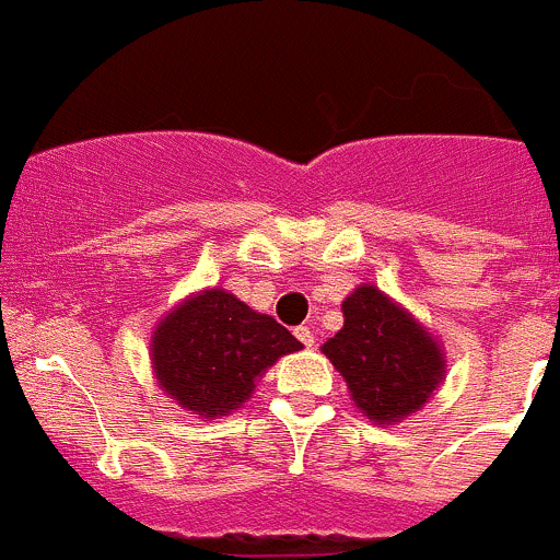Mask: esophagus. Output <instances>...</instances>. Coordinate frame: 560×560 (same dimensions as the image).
I'll use <instances>...</instances> for the list:
<instances>
[{
    "instance_id": "34e87169",
    "label": "esophagus",
    "mask_w": 560,
    "mask_h": 560,
    "mask_svg": "<svg viewBox=\"0 0 560 560\" xmlns=\"http://www.w3.org/2000/svg\"><path fill=\"white\" fill-rule=\"evenodd\" d=\"M295 336L303 347H314V330L308 328V325H298Z\"/></svg>"
}]
</instances>
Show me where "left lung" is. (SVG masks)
Wrapping results in <instances>:
<instances>
[{
    "mask_svg": "<svg viewBox=\"0 0 560 560\" xmlns=\"http://www.w3.org/2000/svg\"><path fill=\"white\" fill-rule=\"evenodd\" d=\"M345 328L323 345L352 401L372 421L390 424L430 399L443 380V352L405 308L363 284L341 303Z\"/></svg>",
    "mask_w": 560,
    "mask_h": 560,
    "instance_id": "obj_1",
    "label": "left lung"
}]
</instances>
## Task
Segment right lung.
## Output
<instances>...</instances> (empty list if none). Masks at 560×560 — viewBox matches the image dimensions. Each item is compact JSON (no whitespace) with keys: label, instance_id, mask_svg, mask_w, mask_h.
<instances>
[{"label":"right lung","instance_id":"right-lung-1","mask_svg":"<svg viewBox=\"0 0 560 560\" xmlns=\"http://www.w3.org/2000/svg\"><path fill=\"white\" fill-rule=\"evenodd\" d=\"M301 341L268 314L224 290L191 298L159 325L153 363L161 388L197 416H226L254 383Z\"/></svg>","mask_w":560,"mask_h":560}]
</instances>
